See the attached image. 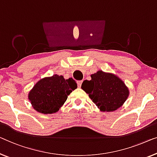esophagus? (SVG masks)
<instances>
[{
  "label": "esophagus",
  "mask_w": 157,
  "mask_h": 157,
  "mask_svg": "<svg viewBox=\"0 0 157 157\" xmlns=\"http://www.w3.org/2000/svg\"><path fill=\"white\" fill-rule=\"evenodd\" d=\"M82 81H78L77 82V84H78V87H81V86H82Z\"/></svg>",
  "instance_id": "1"
}]
</instances>
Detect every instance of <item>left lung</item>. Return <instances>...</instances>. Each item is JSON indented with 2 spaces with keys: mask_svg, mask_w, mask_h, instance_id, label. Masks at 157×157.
I'll list each match as a JSON object with an SVG mask.
<instances>
[{
  "mask_svg": "<svg viewBox=\"0 0 157 157\" xmlns=\"http://www.w3.org/2000/svg\"><path fill=\"white\" fill-rule=\"evenodd\" d=\"M81 88L101 111L112 112L121 108L129 97V89L116 75L101 70L91 75Z\"/></svg>",
  "mask_w": 157,
  "mask_h": 157,
  "instance_id": "left-lung-1",
  "label": "left lung"
}]
</instances>
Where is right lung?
<instances>
[{
	"label": "right lung",
	"instance_id": "obj_1",
	"mask_svg": "<svg viewBox=\"0 0 157 157\" xmlns=\"http://www.w3.org/2000/svg\"><path fill=\"white\" fill-rule=\"evenodd\" d=\"M77 87L72 78L65 79L63 75L55 74L37 82L29 92L28 99L37 112L52 114L59 111L67 96Z\"/></svg>",
	"mask_w": 157,
	"mask_h": 157
}]
</instances>
